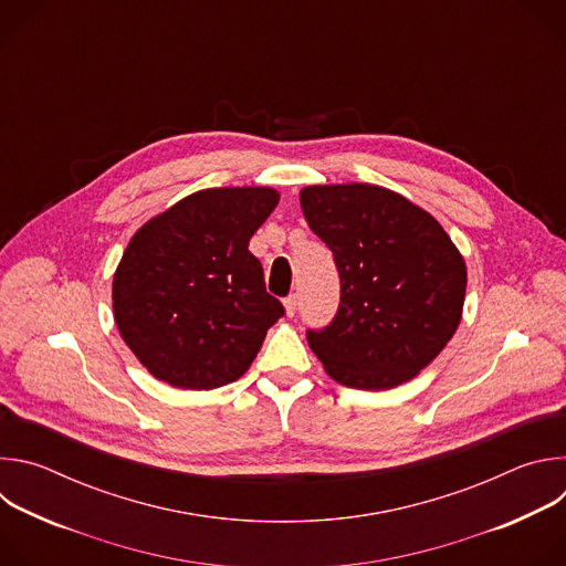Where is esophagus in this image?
Returning a JSON list of instances; mask_svg holds the SVG:
<instances>
[{
  "label": "esophagus",
  "mask_w": 566,
  "mask_h": 566,
  "mask_svg": "<svg viewBox=\"0 0 566 566\" xmlns=\"http://www.w3.org/2000/svg\"><path fill=\"white\" fill-rule=\"evenodd\" d=\"M284 306H286V315H295V311H297V295L295 293H291L286 300H284Z\"/></svg>",
  "instance_id": "esophagus-1"
}]
</instances>
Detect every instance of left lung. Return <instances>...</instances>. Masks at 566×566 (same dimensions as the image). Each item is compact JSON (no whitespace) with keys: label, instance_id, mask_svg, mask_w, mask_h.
<instances>
[{"label":"left lung","instance_id":"1","mask_svg":"<svg viewBox=\"0 0 566 566\" xmlns=\"http://www.w3.org/2000/svg\"><path fill=\"white\" fill-rule=\"evenodd\" d=\"M300 203L340 275L336 315L306 329L313 354L356 389L415 378L461 319L465 264L448 232L406 197L367 184L311 186Z\"/></svg>","mask_w":566,"mask_h":566}]
</instances>
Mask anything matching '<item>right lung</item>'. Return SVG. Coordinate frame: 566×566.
Here are the masks:
<instances>
[{"label":"right lung","mask_w":566,"mask_h":566,"mask_svg":"<svg viewBox=\"0 0 566 566\" xmlns=\"http://www.w3.org/2000/svg\"><path fill=\"white\" fill-rule=\"evenodd\" d=\"M277 201L271 188L201 190L132 237L114 275V317L158 380L212 389L251 367L286 313L249 251Z\"/></svg>","instance_id":"add662e5"}]
</instances>
